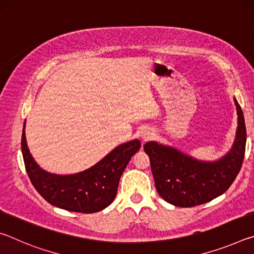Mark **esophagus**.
Returning <instances> with one entry per match:
<instances>
[{
    "label": "esophagus",
    "mask_w": 254,
    "mask_h": 254,
    "mask_svg": "<svg viewBox=\"0 0 254 254\" xmlns=\"http://www.w3.org/2000/svg\"><path fill=\"white\" fill-rule=\"evenodd\" d=\"M152 135H153V133L150 130H143L142 132H141V139H142L143 141H149L152 137Z\"/></svg>",
    "instance_id": "1"
}]
</instances>
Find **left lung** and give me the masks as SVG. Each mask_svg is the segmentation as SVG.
Returning a JSON list of instances; mask_svg holds the SVG:
<instances>
[{
  "label": "left lung",
  "mask_w": 254,
  "mask_h": 254,
  "mask_svg": "<svg viewBox=\"0 0 254 254\" xmlns=\"http://www.w3.org/2000/svg\"><path fill=\"white\" fill-rule=\"evenodd\" d=\"M234 102L238 111L236 139L221 160L203 162L157 142L144 144L161 198L178 207H194L221 196L233 184L242 167L247 143L243 112L235 98Z\"/></svg>",
  "instance_id": "obj_1"
}]
</instances>
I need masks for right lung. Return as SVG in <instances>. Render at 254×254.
I'll return each mask as SVG.
<instances>
[{
  "label": "right lung",
  "instance_id": "add662e5",
  "mask_svg": "<svg viewBox=\"0 0 254 254\" xmlns=\"http://www.w3.org/2000/svg\"><path fill=\"white\" fill-rule=\"evenodd\" d=\"M140 147V141L133 140L119 145L83 173L59 176L47 173L34 162L27 147L24 127L21 139L25 170L36 190L56 207L84 214L100 212L114 200L120 178Z\"/></svg>",
  "mask_w": 254,
  "mask_h": 254
}]
</instances>
